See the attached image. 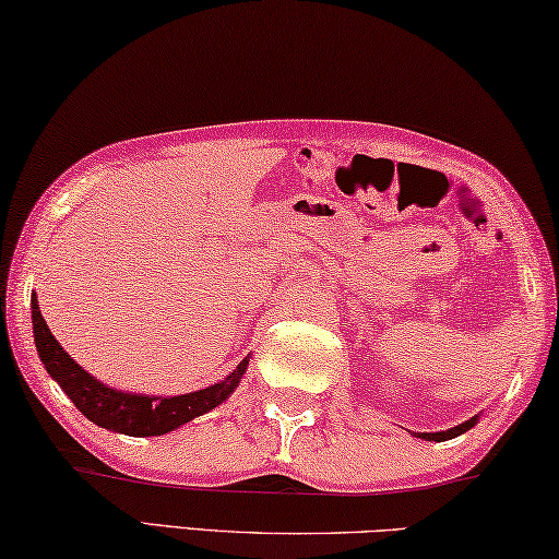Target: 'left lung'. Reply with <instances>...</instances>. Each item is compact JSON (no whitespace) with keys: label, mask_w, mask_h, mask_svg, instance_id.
I'll return each mask as SVG.
<instances>
[{"label":"left lung","mask_w":559,"mask_h":559,"mask_svg":"<svg viewBox=\"0 0 559 559\" xmlns=\"http://www.w3.org/2000/svg\"><path fill=\"white\" fill-rule=\"evenodd\" d=\"M475 420H477V415H475V418H471V420L455 425V428H450V430H442V432H418V438H423V440H436V442L457 438V436H463V432L471 430L473 425H475Z\"/></svg>","instance_id":"8db88e82"}]
</instances>
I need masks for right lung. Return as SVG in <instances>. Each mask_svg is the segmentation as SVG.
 I'll use <instances>...</instances> for the list:
<instances>
[{"label": "right lung", "mask_w": 559, "mask_h": 559, "mask_svg": "<svg viewBox=\"0 0 559 559\" xmlns=\"http://www.w3.org/2000/svg\"><path fill=\"white\" fill-rule=\"evenodd\" d=\"M32 325H34V343L37 353L47 368V373L57 380L72 403L82 411L88 420L99 428L123 432L131 438H148V436H166L183 423H189L199 415L214 411L231 395L248 368V358L236 366L234 373H228L221 383L193 391L186 395L171 397H154L139 393H123L104 385L102 380L88 376L79 362L61 348L49 325L44 323L37 296H32Z\"/></svg>", "instance_id": "add662e5"}]
</instances>
